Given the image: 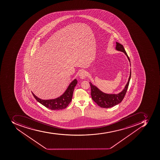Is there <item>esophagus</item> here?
Returning <instances> with one entry per match:
<instances>
[{"label":"esophagus","mask_w":160,"mask_h":160,"mask_svg":"<svg viewBox=\"0 0 160 160\" xmlns=\"http://www.w3.org/2000/svg\"><path fill=\"white\" fill-rule=\"evenodd\" d=\"M79 77L81 79H85L87 77V72L84 70H81L79 73Z\"/></svg>","instance_id":"obj_1"}]
</instances>
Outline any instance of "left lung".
Returning a JSON list of instances; mask_svg holds the SVG:
<instances>
[{
  "instance_id": "left-lung-1",
  "label": "left lung",
  "mask_w": 160,
  "mask_h": 160,
  "mask_svg": "<svg viewBox=\"0 0 160 160\" xmlns=\"http://www.w3.org/2000/svg\"><path fill=\"white\" fill-rule=\"evenodd\" d=\"M116 49L118 51H121L124 53L130 62L129 58L123 46L119 43L118 42H116ZM131 72L130 70V75L129 77L128 83L125 87L124 90L118 94H107L104 93L90 82L91 88V95L92 100L95 102V103H97L98 105L102 108H111L121 103L123 99H124L125 95L126 94V92L128 90L129 83L130 82V78H131Z\"/></svg>"
}]
</instances>
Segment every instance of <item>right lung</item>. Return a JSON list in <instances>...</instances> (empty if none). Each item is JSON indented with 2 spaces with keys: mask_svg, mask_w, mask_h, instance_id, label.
<instances>
[{
  "mask_svg": "<svg viewBox=\"0 0 160 160\" xmlns=\"http://www.w3.org/2000/svg\"><path fill=\"white\" fill-rule=\"evenodd\" d=\"M77 83L78 81L77 79H74L70 83V85L68 87V88L66 89L65 92H64V94L56 99L52 100H42L36 96L32 92V94L38 102L44 106L46 108L52 110H62L66 108L69 105L70 102L72 101L73 90Z\"/></svg>",
  "mask_w": 160,
  "mask_h": 160,
  "instance_id": "add662e5",
  "label": "right lung"
}]
</instances>
